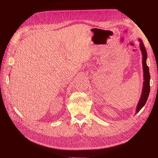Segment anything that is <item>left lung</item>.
I'll return each instance as SVG.
<instances>
[{"label":"left lung","mask_w":158,"mask_h":158,"mask_svg":"<svg viewBox=\"0 0 158 158\" xmlns=\"http://www.w3.org/2000/svg\"><path fill=\"white\" fill-rule=\"evenodd\" d=\"M138 41L139 42L140 51H141V52H142V64H143L144 81L143 82V86L142 88V95H141L139 101L136 106V113H138L140 111V110L142 109V107L145 106V104H146L148 97L149 95V93H150V79H151L150 73H149V69L147 64V54L146 48L144 46V44L143 43L142 40L140 38H139Z\"/></svg>","instance_id":"8db88e82"}]
</instances>
